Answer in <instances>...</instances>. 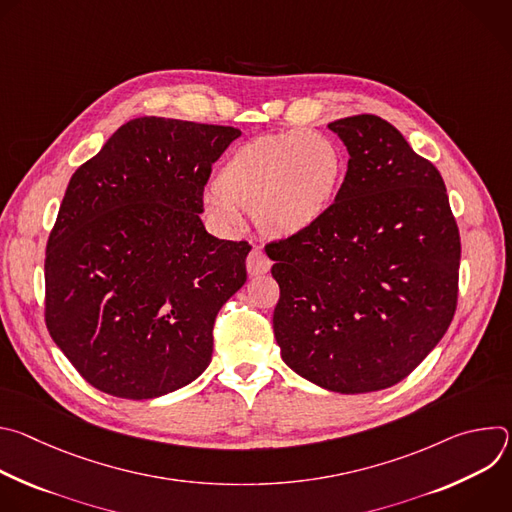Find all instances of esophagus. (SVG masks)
Segmentation results:
<instances>
[{
  "label": "esophagus",
  "mask_w": 512,
  "mask_h": 512,
  "mask_svg": "<svg viewBox=\"0 0 512 512\" xmlns=\"http://www.w3.org/2000/svg\"><path fill=\"white\" fill-rule=\"evenodd\" d=\"M271 269V259L261 251V249H253L247 257V271L251 277H257V275H263Z\"/></svg>",
  "instance_id": "1"
}]
</instances>
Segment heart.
I'll return each mask as SVG.
<instances>
[{"label": "heart", "instance_id": "1", "mask_svg": "<svg viewBox=\"0 0 512 512\" xmlns=\"http://www.w3.org/2000/svg\"><path fill=\"white\" fill-rule=\"evenodd\" d=\"M344 168L340 145L320 131L263 135L227 158L204 206L225 225H237L241 210L269 237H300L332 210Z\"/></svg>", "mask_w": 512, "mask_h": 512}]
</instances>
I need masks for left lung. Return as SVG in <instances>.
<instances>
[{"label": "left lung", "instance_id": "1", "mask_svg": "<svg viewBox=\"0 0 512 512\" xmlns=\"http://www.w3.org/2000/svg\"><path fill=\"white\" fill-rule=\"evenodd\" d=\"M348 170L312 231L269 243L273 334L287 367L342 393L397 385L458 302L460 233L437 168L377 115L332 121Z\"/></svg>", "mask_w": 512, "mask_h": 512}]
</instances>
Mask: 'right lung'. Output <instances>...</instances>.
<instances>
[{
    "label": "right lung",
    "instance_id": "right-lung-1",
    "mask_svg": "<svg viewBox=\"0 0 512 512\" xmlns=\"http://www.w3.org/2000/svg\"><path fill=\"white\" fill-rule=\"evenodd\" d=\"M239 135L139 117L72 174L46 247V326L95 389L154 399L210 364L214 318L245 285L251 245L206 233L202 192Z\"/></svg>",
    "mask_w": 512,
    "mask_h": 512
}]
</instances>
